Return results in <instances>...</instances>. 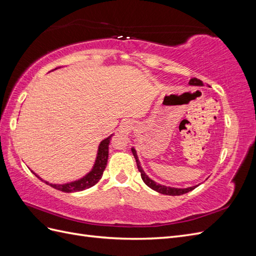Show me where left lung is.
<instances>
[{"mask_svg":"<svg viewBox=\"0 0 256 256\" xmlns=\"http://www.w3.org/2000/svg\"><path fill=\"white\" fill-rule=\"evenodd\" d=\"M189 85H194V86H202L203 83H202V81L196 79V78H192L189 81ZM131 152H132L134 156L136 158L138 168V171H140V173H141V177H142L143 182H145V184L148 186L150 189L161 193V194L172 196H182V194H184V193H188V192L192 191L193 189H196L198 186H198H193V187H188V188H175V187H168V186H164V184H161L156 182L154 180H152V178H150L148 176H147L146 173L144 172V170L141 166V162H140V160H138V154H136V150L134 147H132V148H131Z\"/></svg>","mask_w":256,"mask_h":256,"instance_id":"8db88e82","label":"left lung"}]
</instances>
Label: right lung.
<instances>
[{"label":"right lung","instance_id":"right-lung-1","mask_svg":"<svg viewBox=\"0 0 256 256\" xmlns=\"http://www.w3.org/2000/svg\"><path fill=\"white\" fill-rule=\"evenodd\" d=\"M58 68H60V67H58ZM58 68H56V69H58ZM56 69H53V70H56ZM53 70H51V72H53ZM112 136L113 134L106 138L104 140L100 142V144L98 146L97 156H96L94 166H92V170L86 175L79 178V180L70 182H66V184H51L47 180H44L40 176H38L33 171L32 172L36 175V177L40 178V180H42L44 182H46L47 184L51 186L52 188L60 190V191L70 193V192H78V191H83L85 189H88V188L92 187L94 184H96L100 180V178L102 177L104 171L106 166L108 157H109V144H110Z\"/></svg>","mask_w":256,"mask_h":256}]
</instances>
